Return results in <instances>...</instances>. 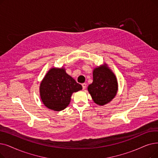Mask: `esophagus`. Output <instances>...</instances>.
<instances>
[{
  "mask_svg": "<svg viewBox=\"0 0 158 158\" xmlns=\"http://www.w3.org/2000/svg\"><path fill=\"white\" fill-rule=\"evenodd\" d=\"M82 86H83V90H85L86 86V83H83V84H82Z\"/></svg>",
  "mask_w": 158,
  "mask_h": 158,
  "instance_id": "1",
  "label": "esophagus"
}]
</instances>
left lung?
<instances>
[{
	"mask_svg": "<svg viewBox=\"0 0 158 158\" xmlns=\"http://www.w3.org/2000/svg\"><path fill=\"white\" fill-rule=\"evenodd\" d=\"M94 101L104 105L115 97L118 91V81L107 66L96 68L93 72V83L88 87Z\"/></svg>",
	"mask_w": 158,
	"mask_h": 158,
	"instance_id": "left-lung-1",
	"label": "left lung"
}]
</instances>
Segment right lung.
I'll use <instances>...</instances> for the list:
<instances>
[{"instance_id":"1","label":"right lung","mask_w":158,"mask_h":158,"mask_svg":"<svg viewBox=\"0 0 158 158\" xmlns=\"http://www.w3.org/2000/svg\"><path fill=\"white\" fill-rule=\"evenodd\" d=\"M82 90L77 83L63 68L50 69L40 86V95L43 104L55 111L63 110L69 105L73 92Z\"/></svg>"}]
</instances>
